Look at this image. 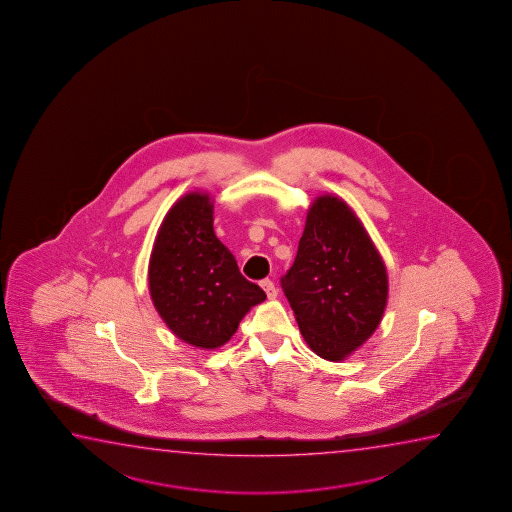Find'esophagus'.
Listing matches in <instances>:
<instances>
[{
	"label": "esophagus",
	"mask_w": 512,
	"mask_h": 512,
	"mask_svg": "<svg viewBox=\"0 0 512 512\" xmlns=\"http://www.w3.org/2000/svg\"><path fill=\"white\" fill-rule=\"evenodd\" d=\"M260 287L264 288V292H266L267 299H276V295H278V288L274 287L273 281H260Z\"/></svg>",
	"instance_id": "obj_1"
}]
</instances>
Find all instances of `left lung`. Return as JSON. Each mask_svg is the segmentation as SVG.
Wrapping results in <instances>:
<instances>
[{"instance_id": "left-lung-1", "label": "left lung", "mask_w": 512, "mask_h": 512, "mask_svg": "<svg viewBox=\"0 0 512 512\" xmlns=\"http://www.w3.org/2000/svg\"><path fill=\"white\" fill-rule=\"evenodd\" d=\"M302 337L339 362L378 329L388 299L385 262L343 199L316 197L294 264L281 278Z\"/></svg>"}]
</instances>
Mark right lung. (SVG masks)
Returning <instances> with one entry per match:
<instances>
[{
  "mask_svg": "<svg viewBox=\"0 0 512 512\" xmlns=\"http://www.w3.org/2000/svg\"><path fill=\"white\" fill-rule=\"evenodd\" d=\"M148 288L169 330L204 350L227 343L243 316L266 301L264 290L239 273L234 255L215 236L213 201L206 192L180 197L162 220Z\"/></svg>",
  "mask_w": 512,
  "mask_h": 512,
  "instance_id": "add662e5",
  "label": "right lung"
}]
</instances>
